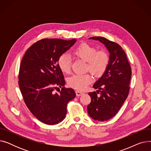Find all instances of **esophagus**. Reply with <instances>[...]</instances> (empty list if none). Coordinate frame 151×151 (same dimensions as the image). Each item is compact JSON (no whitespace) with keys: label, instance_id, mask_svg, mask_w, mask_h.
<instances>
[{"label":"esophagus","instance_id":"1","mask_svg":"<svg viewBox=\"0 0 151 151\" xmlns=\"http://www.w3.org/2000/svg\"><path fill=\"white\" fill-rule=\"evenodd\" d=\"M76 96H81V95H83L84 93L83 92H81V91H76Z\"/></svg>","mask_w":151,"mask_h":151}]
</instances>
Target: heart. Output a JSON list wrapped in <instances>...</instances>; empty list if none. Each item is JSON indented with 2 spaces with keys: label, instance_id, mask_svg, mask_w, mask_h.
Returning a JSON list of instances; mask_svg holds the SVG:
<instances>
[{
  "label": "heart",
  "instance_id": "1",
  "mask_svg": "<svg viewBox=\"0 0 151 151\" xmlns=\"http://www.w3.org/2000/svg\"><path fill=\"white\" fill-rule=\"evenodd\" d=\"M75 56L87 62V69L97 76L105 73L109 63L108 53L105 50H99L93 45L83 43L73 51ZM58 65L62 73L68 74L71 70V58L66 53L59 57ZM93 81L91 73L74 75L68 78V84L73 89L83 91Z\"/></svg>",
  "mask_w": 151,
  "mask_h": 151
}]
</instances>
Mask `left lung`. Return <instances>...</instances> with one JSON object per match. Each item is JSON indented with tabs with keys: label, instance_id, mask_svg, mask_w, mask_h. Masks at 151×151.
I'll list each match as a JSON object with an SVG mask.
<instances>
[{
	"label": "left lung",
	"instance_id": "obj_1",
	"mask_svg": "<svg viewBox=\"0 0 151 151\" xmlns=\"http://www.w3.org/2000/svg\"><path fill=\"white\" fill-rule=\"evenodd\" d=\"M90 38L104 44L110 53L107 69L93 86L98 90L89 93L91 101L88 106V114L93 119L103 122L113 117L127 98L132 69L127 55L119 45L101 37Z\"/></svg>",
	"mask_w": 151,
	"mask_h": 151
}]
</instances>
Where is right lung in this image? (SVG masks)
<instances>
[{
  "instance_id": "obj_1",
  "label": "right lung",
  "mask_w": 151,
  "mask_h": 151,
  "mask_svg": "<svg viewBox=\"0 0 151 151\" xmlns=\"http://www.w3.org/2000/svg\"><path fill=\"white\" fill-rule=\"evenodd\" d=\"M76 42L59 38H44L26 51L21 62L18 84L24 101L30 111L42 122L55 125L66 116L68 103L76 93L65 88L58 59ZM61 88L59 94L53 91Z\"/></svg>"
}]
</instances>
